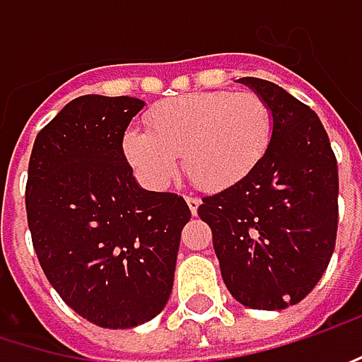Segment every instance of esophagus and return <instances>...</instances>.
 <instances>
[{
	"instance_id": "1",
	"label": "esophagus",
	"mask_w": 362,
	"mask_h": 362,
	"mask_svg": "<svg viewBox=\"0 0 362 362\" xmlns=\"http://www.w3.org/2000/svg\"><path fill=\"white\" fill-rule=\"evenodd\" d=\"M185 202H187V206H189V210H192V214H197V208H199V199L197 197H185Z\"/></svg>"
}]
</instances>
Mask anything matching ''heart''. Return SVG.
Here are the masks:
<instances>
[{
    "label": "heart",
    "mask_w": 362,
    "mask_h": 362,
    "mask_svg": "<svg viewBox=\"0 0 362 362\" xmlns=\"http://www.w3.org/2000/svg\"><path fill=\"white\" fill-rule=\"evenodd\" d=\"M148 129L123 136V154L148 187L163 189L179 156L195 187L222 192L262 163L274 136L268 103L253 92H189L150 109Z\"/></svg>",
    "instance_id": "1"
}]
</instances>
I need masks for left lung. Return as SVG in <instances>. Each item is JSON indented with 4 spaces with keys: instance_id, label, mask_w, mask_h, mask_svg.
Returning <instances> with one entry per match:
<instances>
[{
    "instance_id": "1",
    "label": "left lung",
    "mask_w": 362,
    "mask_h": 362,
    "mask_svg": "<svg viewBox=\"0 0 362 362\" xmlns=\"http://www.w3.org/2000/svg\"><path fill=\"white\" fill-rule=\"evenodd\" d=\"M274 115L262 163L237 185L204 197L228 293L249 309L278 311L307 297L336 245L338 165L320 117L293 94L241 78Z\"/></svg>"
}]
</instances>
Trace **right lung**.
<instances>
[{"instance_id": "add662e5", "label": "right lung", "mask_w": 362, "mask_h": 362, "mask_svg": "<svg viewBox=\"0 0 362 362\" xmlns=\"http://www.w3.org/2000/svg\"><path fill=\"white\" fill-rule=\"evenodd\" d=\"M134 96L86 94L39 132L26 214L40 268L84 320L136 327L167 305L179 239L192 212L183 197L140 187L123 154Z\"/></svg>"}]
</instances>
